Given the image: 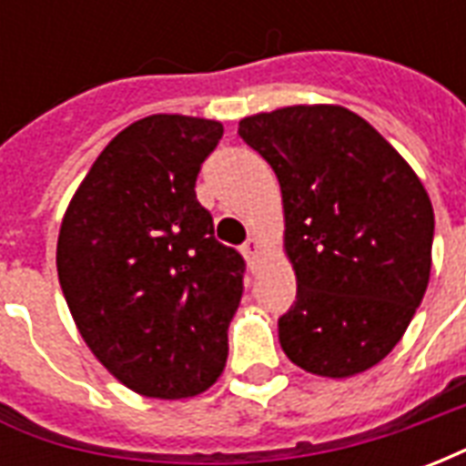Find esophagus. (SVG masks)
<instances>
[{
  "mask_svg": "<svg viewBox=\"0 0 466 466\" xmlns=\"http://www.w3.org/2000/svg\"><path fill=\"white\" fill-rule=\"evenodd\" d=\"M242 254L247 257V262H249V267L254 269V264H257V259H259V254H262V244L257 242V239H247V244L242 247Z\"/></svg>",
  "mask_w": 466,
  "mask_h": 466,
  "instance_id": "obj_1",
  "label": "esophagus"
}]
</instances>
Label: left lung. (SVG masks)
<instances>
[{"mask_svg":"<svg viewBox=\"0 0 466 466\" xmlns=\"http://www.w3.org/2000/svg\"><path fill=\"white\" fill-rule=\"evenodd\" d=\"M239 137L279 179L284 254L297 302L279 317L284 354L317 377L380 364L427 292L434 209L407 159L339 105L244 116Z\"/></svg>","mask_w":466,"mask_h":466,"instance_id":"left-lung-1","label":"left lung"}]
</instances>
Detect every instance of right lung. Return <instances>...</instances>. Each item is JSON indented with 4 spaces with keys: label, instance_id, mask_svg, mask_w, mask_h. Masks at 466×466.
I'll return each instance as SVG.
<instances>
[{
    "label": "right lung",
    "instance_id": "add662e5",
    "mask_svg": "<svg viewBox=\"0 0 466 466\" xmlns=\"http://www.w3.org/2000/svg\"><path fill=\"white\" fill-rule=\"evenodd\" d=\"M222 122L152 115L106 144L76 187L56 272L76 329L137 394L187 400L219 380L242 302L244 259L197 202Z\"/></svg>",
    "mask_w": 466,
    "mask_h": 466
}]
</instances>
